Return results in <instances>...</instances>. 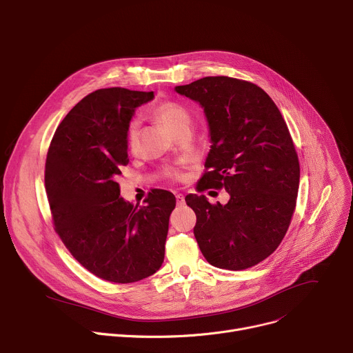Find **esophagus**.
<instances>
[{
    "label": "esophagus",
    "mask_w": 353,
    "mask_h": 353,
    "mask_svg": "<svg viewBox=\"0 0 353 353\" xmlns=\"http://www.w3.org/2000/svg\"><path fill=\"white\" fill-rule=\"evenodd\" d=\"M176 201H177V205H184V197L181 194L176 196Z\"/></svg>",
    "instance_id": "obj_1"
}]
</instances>
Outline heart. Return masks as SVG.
<instances>
[{"instance_id":"obj_1","label":"heart","mask_w":353,"mask_h":353,"mask_svg":"<svg viewBox=\"0 0 353 353\" xmlns=\"http://www.w3.org/2000/svg\"><path fill=\"white\" fill-rule=\"evenodd\" d=\"M152 115L157 121L162 122L174 135L181 130V128L188 126L191 121L190 112L187 111V108L177 101H162L156 104L152 108ZM125 138H126L128 148L131 150H135L139 139V122L137 119L128 123ZM165 174L172 179H181V174L174 169H166Z\"/></svg>"}]
</instances>
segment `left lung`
Masks as SVG:
<instances>
[{
    "mask_svg": "<svg viewBox=\"0 0 353 353\" xmlns=\"http://www.w3.org/2000/svg\"><path fill=\"white\" fill-rule=\"evenodd\" d=\"M197 101L210 128L207 172L199 188H225L230 201L188 194L197 216L194 236L207 262L243 270L270 256L296 208L299 156L288 128L269 95L256 84L227 76L174 88Z\"/></svg>",
    "mask_w": 353,
    "mask_h": 353,
    "instance_id": "obj_1",
    "label": "left lung"
}]
</instances>
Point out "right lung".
I'll return each instance as SVG.
<instances>
[{
	"instance_id": "1",
	"label": "right lung",
	"mask_w": 353,
	"mask_h": 353,
	"mask_svg": "<svg viewBox=\"0 0 353 353\" xmlns=\"http://www.w3.org/2000/svg\"><path fill=\"white\" fill-rule=\"evenodd\" d=\"M153 97V91L121 87L85 95L48 150L45 187L54 230L81 266L112 283L146 279L165 259L174 196L156 188L139 207L121 197L117 181L130 162L126 126Z\"/></svg>"
}]
</instances>
